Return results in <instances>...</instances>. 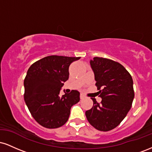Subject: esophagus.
<instances>
[{
    "label": "esophagus",
    "mask_w": 152,
    "mask_h": 152,
    "mask_svg": "<svg viewBox=\"0 0 152 152\" xmlns=\"http://www.w3.org/2000/svg\"><path fill=\"white\" fill-rule=\"evenodd\" d=\"M85 98V96L83 95V94H81V95H80V99H83Z\"/></svg>",
    "instance_id": "obj_1"
}]
</instances>
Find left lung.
Returning <instances> with one entry per match:
<instances>
[{
	"mask_svg": "<svg viewBox=\"0 0 152 152\" xmlns=\"http://www.w3.org/2000/svg\"><path fill=\"white\" fill-rule=\"evenodd\" d=\"M90 64L102 100L98 103L91 98L94 105L85 114L92 126L108 132L120 124L132 107L134 98L133 80L121 64L111 59L94 57Z\"/></svg>",
	"mask_w": 152,
	"mask_h": 152,
	"instance_id": "left-lung-1",
	"label": "left lung"
}]
</instances>
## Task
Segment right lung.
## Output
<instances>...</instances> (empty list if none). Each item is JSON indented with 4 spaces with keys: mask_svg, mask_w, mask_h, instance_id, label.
Listing matches in <instances>:
<instances>
[{
    "mask_svg": "<svg viewBox=\"0 0 152 152\" xmlns=\"http://www.w3.org/2000/svg\"><path fill=\"white\" fill-rule=\"evenodd\" d=\"M81 57L49 56L30 66L24 79V100L32 116L47 129L62 126L69 119L71 106L80 101V93L72 90L60 95L69 79L71 63Z\"/></svg>",
    "mask_w": 152,
    "mask_h": 152,
    "instance_id": "obj_1",
    "label": "right lung"
}]
</instances>
